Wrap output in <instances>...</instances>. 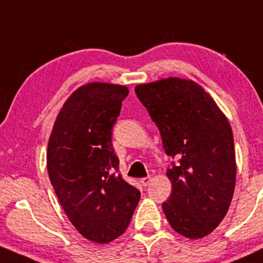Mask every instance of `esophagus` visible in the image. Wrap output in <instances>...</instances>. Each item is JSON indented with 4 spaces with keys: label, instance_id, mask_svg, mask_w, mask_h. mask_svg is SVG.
<instances>
[{
    "label": "esophagus",
    "instance_id": "esophagus-1",
    "mask_svg": "<svg viewBox=\"0 0 263 263\" xmlns=\"http://www.w3.org/2000/svg\"><path fill=\"white\" fill-rule=\"evenodd\" d=\"M151 181H152V177H143V178H141V183H142V186H148L149 183H151Z\"/></svg>",
    "mask_w": 263,
    "mask_h": 263
}]
</instances>
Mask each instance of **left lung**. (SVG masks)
Masks as SVG:
<instances>
[{"instance_id": "obj_1", "label": "left lung", "mask_w": 263, "mask_h": 263, "mask_svg": "<svg viewBox=\"0 0 263 263\" xmlns=\"http://www.w3.org/2000/svg\"><path fill=\"white\" fill-rule=\"evenodd\" d=\"M160 129L172 193L162 204L176 232L198 239L226 216L236 184L232 128L215 100L192 80L167 77L135 87Z\"/></svg>"}]
</instances>
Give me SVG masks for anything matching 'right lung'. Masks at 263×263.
I'll return each mask as SVG.
<instances>
[{
	"label": "right lung",
	"mask_w": 263,
	"mask_h": 263,
	"mask_svg": "<svg viewBox=\"0 0 263 263\" xmlns=\"http://www.w3.org/2000/svg\"><path fill=\"white\" fill-rule=\"evenodd\" d=\"M127 95V86L115 83L81 86L63 103L48 140V177L63 211L100 245L125 232L141 197L118 174L111 140Z\"/></svg>",
	"instance_id": "1"
}]
</instances>
